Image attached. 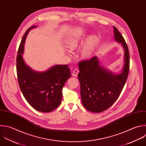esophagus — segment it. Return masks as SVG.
<instances>
[{"mask_svg": "<svg viewBox=\"0 0 146 146\" xmlns=\"http://www.w3.org/2000/svg\"><path fill=\"white\" fill-rule=\"evenodd\" d=\"M78 73H79V70H78V69L76 68H75L73 70V71H72V75H73L74 76H75V77H77Z\"/></svg>", "mask_w": 146, "mask_h": 146, "instance_id": "1", "label": "esophagus"}]
</instances>
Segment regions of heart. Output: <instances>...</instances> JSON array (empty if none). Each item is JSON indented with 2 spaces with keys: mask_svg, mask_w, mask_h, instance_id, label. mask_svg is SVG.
I'll return each instance as SVG.
<instances>
[{
  "mask_svg": "<svg viewBox=\"0 0 146 146\" xmlns=\"http://www.w3.org/2000/svg\"><path fill=\"white\" fill-rule=\"evenodd\" d=\"M81 39L80 34L78 33H75L73 34L67 40L66 44L67 46L71 48H75L79 45ZM96 39L95 38H92L88 44V45L83 50L82 55L84 57H88L91 55L92 52V47L94 46V42H95Z\"/></svg>",
  "mask_w": 146,
  "mask_h": 146,
  "instance_id": "1",
  "label": "heart"
}]
</instances>
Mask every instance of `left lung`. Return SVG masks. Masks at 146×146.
<instances>
[{
	"label": "left lung",
	"instance_id": "1",
	"mask_svg": "<svg viewBox=\"0 0 146 146\" xmlns=\"http://www.w3.org/2000/svg\"><path fill=\"white\" fill-rule=\"evenodd\" d=\"M114 37L124 49V65L120 74L114 75L99 65L96 56L79 62L78 79L84 107L99 113L109 108L119 96L127 79L129 54L127 44L117 29L113 26Z\"/></svg>",
	"mask_w": 146,
	"mask_h": 146
}]
</instances>
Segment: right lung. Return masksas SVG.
Here are the masks:
<instances>
[{"mask_svg":"<svg viewBox=\"0 0 146 146\" xmlns=\"http://www.w3.org/2000/svg\"><path fill=\"white\" fill-rule=\"evenodd\" d=\"M33 26L25 33L19 45L17 58L18 80L27 102L36 110L49 112L61 103L62 88L71 77L68 65H56L44 72H37L26 66L22 54L27 35Z\"/></svg>","mask_w":146,"mask_h":146,"instance_id":"add662e5","label":"right lung"}]
</instances>
